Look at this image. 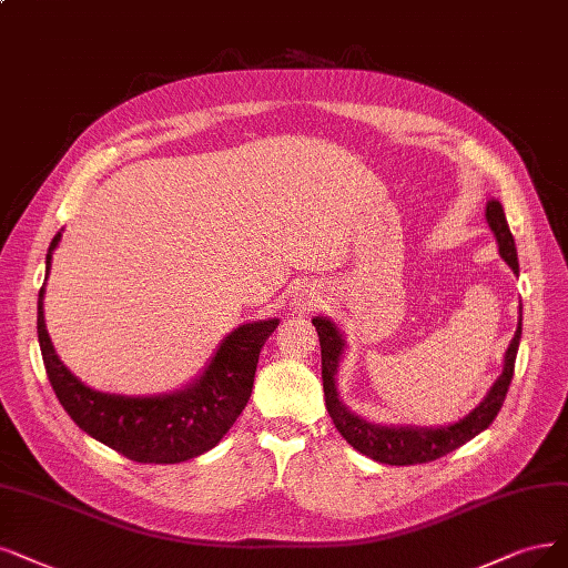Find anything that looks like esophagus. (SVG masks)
Here are the masks:
<instances>
[{"label": "esophagus", "mask_w": 568, "mask_h": 568, "mask_svg": "<svg viewBox=\"0 0 568 568\" xmlns=\"http://www.w3.org/2000/svg\"><path fill=\"white\" fill-rule=\"evenodd\" d=\"M321 302L323 300H321V295H316V292H306V295L295 297V308L297 311H313Z\"/></svg>", "instance_id": "esophagus-1"}]
</instances>
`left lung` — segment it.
I'll return each mask as SVG.
<instances>
[{"label": "left lung", "instance_id": "8db88e82", "mask_svg": "<svg viewBox=\"0 0 568 568\" xmlns=\"http://www.w3.org/2000/svg\"><path fill=\"white\" fill-rule=\"evenodd\" d=\"M487 222L498 241L500 257L508 262V266L515 273H519L515 239L510 234L506 213H503V205L498 201L487 203ZM313 325H316L318 339H321L325 407L332 416L334 428L339 430V435L353 449H358L361 454L379 460V464L414 466V464H428V460H435L439 456L458 449L460 445H466L468 439H473L475 435H479L481 430L491 426L496 414L500 412L503 400H506V393L510 388L513 374H515V358H517V348H519V339H521V306H519V321H517L515 337L506 351V367H503V374L498 376L485 400H481L468 416L460 418L458 424H452L445 428L376 426V424H367L361 416L351 414L344 407V403L339 400L337 386H334V374H337L339 358L344 351L342 334L327 318H313Z\"/></svg>", "mask_w": 568, "mask_h": 568}]
</instances>
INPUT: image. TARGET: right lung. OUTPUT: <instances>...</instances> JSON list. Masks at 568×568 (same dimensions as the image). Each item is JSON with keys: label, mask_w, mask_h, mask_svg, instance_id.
<instances>
[{"label": "right lung", "mask_w": 568, "mask_h": 568, "mask_svg": "<svg viewBox=\"0 0 568 568\" xmlns=\"http://www.w3.org/2000/svg\"><path fill=\"white\" fill-rule=\"evenodd\" d=\"M60 234L53 236L47 255ZM44 285L37 302L39 348L55 397L72 422L98 443L135 464H180L213 449L245 409L255 382L260 351L278 321L247 323L234 329L217 348L201 379L173 395L125 397L95 393L60 363L44 325Z\"/></svg>", "instance_id": "right-lung-1"}]
</instances>
